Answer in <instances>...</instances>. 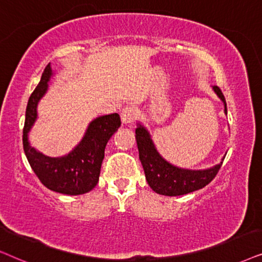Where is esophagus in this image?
Returning <instances> with one entry per match:
<instances>
[{
  "label": "esophagus",
  "instance_id": "1",
  "mask_svg": "<svg viewBox=\"0 0 262 262\" xmlns=\"http://www.w3.org/2000/svg\"><path fill=\"white\" fill-rule=\"evenodd\" d=\"M137 115H138V111L134 106H125L121 111V120L123 123L129 124L135 120Z\"/></svg>",
  "mask_w": 262,
  "mask_h": 262
}]
</instances>
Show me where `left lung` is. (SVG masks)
<instances>
[{
    "instance_id": "1",
    "label": "left lung",
    "mask_w": 262,
    "mask_h": 262,
    "mask_svg": "<svg viewBox=\"0 0 262 262\" xmlns=\"http://www.w3.org/2000/svg\"><path fill=\"white\" fill-rule=\"evenodd\" d=\"M214 92L224 103V113L226 110V102L224 95L218 86H213ZM135 139H137L139 158L144 167L146 180L148 186L156 193L165 196H179L191 191L199 190L205 186H207L217 175L221 169L223 160L217 165L205 170H189L177 167L169 162H166L157 151L153 144L151 135L144 125L138 123V128L135 129Z\"/></svg>"
}]
</instances>
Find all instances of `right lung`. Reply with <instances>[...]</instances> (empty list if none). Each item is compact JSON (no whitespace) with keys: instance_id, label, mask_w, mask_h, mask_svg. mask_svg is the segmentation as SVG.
<instances>
[{"instance_id":"1","label":"right lung","mask_w":262,"mask_h":262,"mask_svg":"<svg viewBox=\"0 0 262 262\" xmlns=\"http://www.w3.org/2000/svg\"><path fill=\"white\" fill-rule=\"evenodd\" d=\"M52 75L54 72L49 63L27 103L23 130L24 151L34 173L48 189L67 195L89 193L99 181L105 146L120 128V115L110 114L95 118L87 127L82 140L68 155L57 158L44 156L30 145L29 133L37 120L38 103L47 93Z\"/></svg>"}]
</instances>
